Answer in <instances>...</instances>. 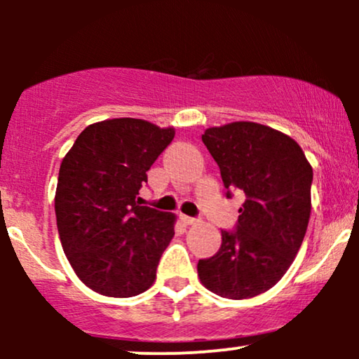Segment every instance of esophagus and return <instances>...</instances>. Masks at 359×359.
<instances>
[{"label": "esophagus", "mask_w": 359, "mask_h": 359, "mask_svg": "<svg viewBox=\"0 0 359 359\" xmlns=\"http://www.w3.org/2000/svg\"><path fill=\"white\" fill-rule=\"evenodd\" d=\"M180 221H182L184 224H196L199 219H196V217H191V216H185V214H180Z\"/></svg>", "instance_id": "34e87169"}]
</instances>
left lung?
Instances as JSON below:
<instances>
[{
  "mask_svg": "<svg viewBox=\"0 0 359 359\" xmlns=\"http://www.w3.org/2000/svg\"><path fill=\"white\" fill-rule=\"evenodd\" d=\"M204 145L219 165L226 197L245 194L234 231L199 259L201 283L221 297L251 299L270 290L297 257L311 217L312 167L295 140L253 121L208 128Z\"/></svg>",
  "mask_w": 359,
  "mask_h": 359,
  "instance_id": "obj_1",
  "label": "left lung"
}]
</instances>
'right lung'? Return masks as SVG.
Segmentation results:
<instances>
[{
	"instance_id": "right-lung-1",
	"label": "right lung",
	"mask_w": 359,
	"mask_h": 359,
	"mask_svg": "<svg viewBox=\"0 0 359 359\" xmlns=\"http://www.w3.org/2000/svg\"><path fill=\"white\" fill-rule=\"evenodd\" d=\"M174 137V128L145 119H104L86 128L62 160L57 229L65 257L90 290L125 299L154 285L177 217L140 205L138 194Z\"/></svg>"
}]
</instances>
